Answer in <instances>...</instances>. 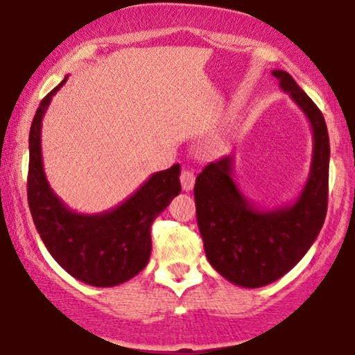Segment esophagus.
Here are the masks:
<instances>
[{"label":"esophagus","mask_w":355,"mask_h":355,"mask_svg":"<svg viewBox=\"0 0 355 355\" xmlns=\"http://www.w3.org/2000/svg\"><path fill=\"white\" fill-rule=\"evenodd\" d=\"M180 182H182V189H184L185 192H191L192 189H194V184H196L194 171H192V170H182Z\"/></svg>","instance_id":"esophagus-1"}]
</instances>
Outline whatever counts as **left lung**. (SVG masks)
I'll use <instances>...</instances> for the list:
<instances>
[{
	"label": "left lung",
	"instance_id": "left-lung-1",
	"mask_svg": "<svg viewBox=\"0 0 355 355\" xmlns=\"http://www.w3.org/2000/svg\"><path fill=\"white\" fill-rule=\"evenodd\" d=\"M281 90L307 116L314 137L309 178L297 201L274 209L251 205L234 180V157L209 163L196 178L199 232L213 269L243 288H261L290 272L319 236L328 209L329 137L322 112L286 71Z\"/></svg>",
	"mask_w": 355,
	"mask_h": 355
}]
</instances>
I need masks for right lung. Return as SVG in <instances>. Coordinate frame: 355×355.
<instances>
[{"label": "right lung", "mask_w": 355, "mask_h": 355, "mask_svg": "<svg viewBox=\"0 0 355 355\" xmlns=\"http://www.w3.org/2000/svg\"><path fill=\"white\" fill-rule=\"evenodd\" d=\"M67 76L41 101L29 132L27 201L37 234L65 272L81 283L111 288L135 277L149 261L150 225L180 194V164L157 171L126 201L109 211L85 215L64 205L43 170L41 123Z\"/></svg>", "instance_id": "1"}]
</instances>
